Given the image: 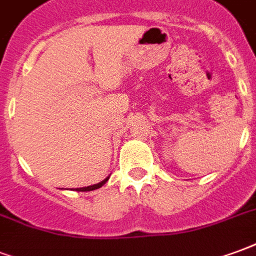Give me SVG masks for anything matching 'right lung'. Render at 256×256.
I'll list each match as a JSON object with an SVG mask.
<instances>
[{"mask_svg": "<svg viewBox=\"0 0 256 256\" xmlns=\"http://www.w3.org/2000/svg\"><path fill=\"white\" fill-rule=\"evenodd\" d=\"M108 180H109V177H108V178H105L104 182H98V184H94V186H90V187H83V188H76V191H83V192H84V191H94V190H98V188L102 187V186H104V184H105Z\"/></svg>", "mask_w": 256, "mask_h": 256, "instance_id": "right-lung-1", "label": "right lung"}]
</instances>
